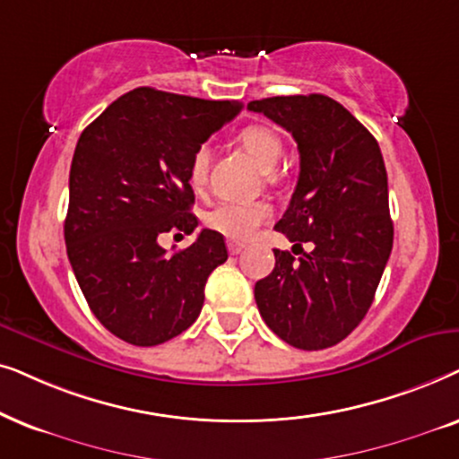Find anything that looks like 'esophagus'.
I'll use <instances>...</instances> for the list:
<instances>
[{
  "label": "esophagus",
  "instance_id": "1",
  "mask_svg": "<svg viewBox=\"0 0 459 459\" xmlns=\"http://www.w3.org/2000/svg\"><path fill=\"white\" fill-rule=\"evenodd\" d=\"M229 252L233 254V255H237V254H241L243 252V243H237V241H229Z\"/></svg>",
  "mask_w": 459,
  "mask_h": 459
}]
</instances>
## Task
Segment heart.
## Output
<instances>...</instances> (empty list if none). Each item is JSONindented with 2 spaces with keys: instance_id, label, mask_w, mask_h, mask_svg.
<instances>
[{
  "instance_id": "obj_1",
  "label": "heart",
  "mask_w": 459,
  "mask_h": 459,
  "mask_svg": "<svg viewBox=\"0 0 459 459\" xmlns=\"http://www.w3.org/2000/svg\"><path fill=\"white\" fill-rule=\"evenodd\" d=\"M239 143L264 172H273L283 155V143H281L279 134L266 126H247L239 134ZM207 169H210V149L204 144L195 149L191 166H188V178L195 188H204ZM268 218H271V207L266 204L224 201L205 213V226L226 239L247 241Z\"/></svg>"
}]
</instances>
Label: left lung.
Here are the masks:
<instances>
[{"label": "left lung", "mask_w": 459, "mask_h": 459, "mask_svg": "<svg viewBox=\"0 0 459 459\" xmlns=\"http://www.w3.org/2000/svg\"><path fill=\"white\" fill-rule=\"evenodd\" d=\"M298 143L300 176L279 233L313 249L302 258L274 249V268L254 287L262 319L302 351L338 344L374 302L393 249L388 178L377 140L323 94L252 100Z\"/></svg>", "instance_id": "left-lung-1"}]
</instances>
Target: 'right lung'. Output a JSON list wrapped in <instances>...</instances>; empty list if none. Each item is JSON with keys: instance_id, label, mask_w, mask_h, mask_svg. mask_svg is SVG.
Here are the masks:
<instances>
[{"instance_id": "right-lung-1", "label": "right lung", "mask_w": 459, "mask_h": 459, "mask_svg": "<svg viewBox=\"0 0 459 459\" xmlns=\"http://www.w3.org/2000/svg\"><path fill=\"white\" fill-rule=\"evenodd\" d=\"M241 108L237 100L136 88L77 140L66 254L91 313L127 344L157 346L191 327L207 277L229 258L224 237L210 229L172 255L157 239L197 229L191 157Z\"/></svg>"}]
</instances>
